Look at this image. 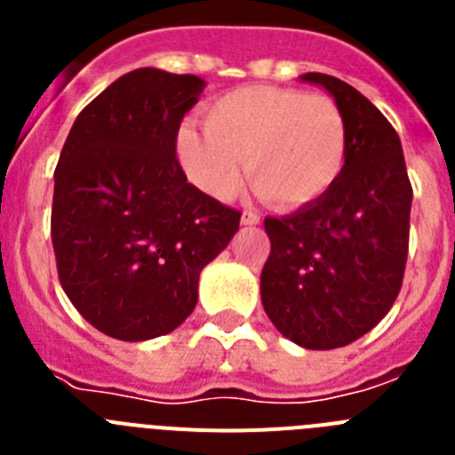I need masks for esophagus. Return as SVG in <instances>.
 <instances>
[{"mask_svg":"<svg viewBox=\"0 0 455 455\" xmlns=\"http://www.w3.org/2000/svg\"><path fill=\"white\" fill-rule=\"evenodd\" d=\"M259 214L257 212H251V209H243V214H241V223L243 225H257L259 223Z\"/></svg>","mask_w":455,"mask_h":455,"instance_id":"34e87169","label":"esophagus"}]
</instances>
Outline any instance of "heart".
<instances>
[{"label":"heart","instance_id":"1","mask_svg":"<svg viewBox=\"0 0 455 455\" xmlns=\"http://www.w3.org/2000/svg\"><path fill=\"white\" fill-rule=\"evenodd\" d=\"M187 178L212 198H230L243 178L280 209L316 203L347 166L348 120L321 92L243 86L204 108V130L182 124L175 140Z\"/></svg>","mask_w":455,"mask_h":455}]
</instances>
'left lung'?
<instances>
[{
  "instance_id": "left-lung-1",
  "label": "left lung",
  "mask_w": 455,
  "mask_h": 455,
  "mask_svg": "<svg viewBox=\"0 0 455 455\" xmlns=\"http://www.w3.org/2000/svg\"><path fill=\"white\" fill-rule=\"evenodd\" d=\"M344 108L347 166L316 203L264 219L271 252L262 305L277 331L312 351L347 347L369 332L403 284L412 184L396 130L363 92L307 72Z\"/></svg>"
}]
</instances>
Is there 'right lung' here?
I'll list each match as a JSON object with an SVG mask.
<instances>
[{"label":"right lung","instance_id":"right-lung-1","mask_svg":"<svg viewBox=\"0 0 455 455\" xmlns=\"http://www.w3.org/2000/svg\"><path fill=\"white\" fill-rule=\"evenodd\" d=\"M204 82L139 68L84 107L54 171L52 246L79 315L104 335L175 331L241 212L187 182L175 140Z\"/></svg>","mask_w":455,"mask_h":455}]
</instances>
